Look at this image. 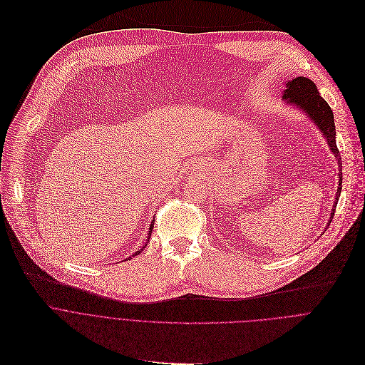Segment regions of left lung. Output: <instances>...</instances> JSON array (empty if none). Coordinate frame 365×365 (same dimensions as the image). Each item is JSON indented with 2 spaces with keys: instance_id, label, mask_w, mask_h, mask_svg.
Segmentation results:
<instances>
[{
  "instance_id": "left-lung-1",
  "label": "left lung",
  "mask_w": 365,
  "mask_h": 365,
  "mask_svg": "<svg viewBox=\"0 0 365 365\" xmlns=\"http://www.w3.org/2000/svg\"><path fill=\"white\" fill-rule=\"evenodd\" d=\"M283 101H286L287 103L298 106L299 109H302L308 118L311 120H314V123L321 129L322 135L325 136L328 147L332 151V154L336 157L338 160V167H339V184H338V190H336V201L335 205L332 207L331 211V220L335 212V207L338 202V197L341 194V185H342V170H341V154L336 148V140H335V123H334V113L329 108V105L327 103V101L319 95L315 83L304 76L295 78L292 81H289L286 85V89L283 91ZM329 220V222H331Z\"/></svg>"
}]
</instances>
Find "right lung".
Segmentation results:
<instances>
[{
    "mask_svg": "<svg viewBox=\"0 0 365 365\" xmlns=\"http://www.w3.org/2000/svg\"><path fill=\"white\" fill-rule=\"evenodd\" d=\"M153 229H154V220H153V225H151V226H150V232H148V239H150V237H151V233H153ZM145 246H147V245H145ZM145 246H143V247H142V249H139V250H136V252H135V255H132V256H136V255H139V253H140V252H142V250H143V249H145Z\"/></svg>",
    "mask_w": 365,
    "mask_h": 365,
    "instance_id": "obj_1",
    "label": "right lung"
}]
</instances>
